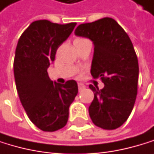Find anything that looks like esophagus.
I'll list each match as a JSON object with an SVG mask.
<instances>
[{"instance_id": "obj_1", "label": "esophagus", "mask_w": 154, "mask_h": 154, "mask_svg": "<svg viewBox=\"0 0 154 154\" xmlns=\"http://www.w3.org/2000/svg\"><path fill=\"white\" fill-rule=\"evenodd\" d=\"M78 86H79V90H82V89H84V88H86V87H85V85H84V84H82V83H79V85H78Z\"/></svg>"}]
</instances>
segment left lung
Wrapping results in <instances>:
<instances>
[{
	"label": "left lung",
	"mask_w": 154,
	"mask_h": 154,
	"mask_svg": "<svg viewBox=\"0 0 154 154\" xmlns=\"http://www.w3.org/2000/svg\"><path fill=\"white\" fill-rule=\"evenodd\" d=\"M75 35L93 42L90 73L105 85L100 90L89 85L94 92L90 119L97 127L115 130L127 120L136 100L139 64L133 45L123 28L109 17L79 24Z\"/></svg>",
	"instance_id": "1"
}]
</instances>
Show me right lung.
<instances>
[{
	"label": "right lung",
	"mask_w": 154,
	"mask_h": 154,
	"mask_svg": "<svg viewBox=\"0 0 154 154\" xmlns=\"http://www.w3.org/2000/svg\"><path fill=\"white\" fill-rule=\"evenodd\" d=\"M76 23L32 22L21 35L14 62L16 89L31 122L44 131L66 126L69 106L79 92L75 80L53 82L47 68L54 60L59 45L73 32Z\"/></svg>",
	"instance_id": "right-lung-1"
}]
</instances>
